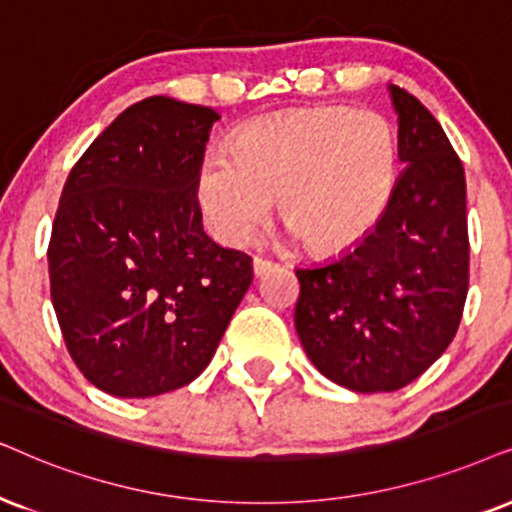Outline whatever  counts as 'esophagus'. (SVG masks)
Wrapping results in <instances>:
<instances>
[{
	"label": "esophagus",
	"instance_id": "1",
	"mask_svg": "<svg viewBox=\"0 0 512 512\" xmlns=\"http://www.w3.org/2000/svg\"><path fill=\"white\" fill-rule=\"evenodd\" d=\"M274 269H276V262L264 260V257H255V260H252V271H255V276H267L269 271Z\"/></svg>",
	"mask_w": 512,
	"mask_h": 512
}]
</instances>
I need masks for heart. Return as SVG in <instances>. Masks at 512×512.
<instances>
[{
	"label": "heart",
	"mask_w": 512,
	"mask_h": 512,
	"mask_svg": "<svg viewBox=\"0 0 512 512\" xmlns=\"http://www.w3.org/2000/svg\"><path fill=\"white\" fill-rule=\"evenodd\" d=\"M397 184V134L366 108L304 106L255 120L196 172V203L210 234L243 245L271 203L316 255H340L373 234Z\"/></svg>",
	"instance_id": "heart-1"
}]
</instances>
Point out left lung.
<instances>
[{"label": "left lung", "instance_id": "8db88e82", "mask_svg": "<svg viewBox=\"0 0 512 512\" xmlns=\"http://www.w3.org/2000/svg\"><path fill=\"white\" fill-rule=\"evenodd\" d=\"M404 163L373 234L338 260L295 269L300 342L335 385L394 392L454 340L468 295L465 172L444 129L390 84Z\"/></svg>", "mask_w": 512, "mask_h": 512}]
</instances>
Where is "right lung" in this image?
<instances>
[{
	"instance_id": "right-lung-1",
	"label": "right lung",
	"mask_w": 512,
	"mask_h": 512,
	"mask_svg": "<svg viewBox=\"0 0 512 512\" xmlns=\"http://www.w3.org/2000/svg\"><path fill=\"white\" fill-rule=\"evenodd\" d=\"M212 108L151 96L108 125L63 186L51 302L89 383L146 399L196 380L252 283V260L203 231L196 172Z\"/></svg>"
}]
</instances>
